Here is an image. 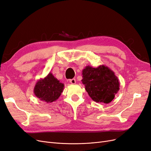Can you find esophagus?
Here are the masks:
<instances>
[{
    "mask_svg": "<svg viewBox=\"0 0 151 151\" xmlns=\"http://www.w3.org/2000/svg\"><path fill=\"white\" fill-rule=\"evenodd\" d=\"M69 82H70V83L71 84H74L76 83V80L75 79H72L69 80Z\"/></svg>",
    "mask_w": 151,
    "mask_h": 151,
    "instance_id": "esophagus-1",
    "label": "esophagus"
}]
</instances>
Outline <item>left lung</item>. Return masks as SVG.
<instances>
[{
  "label": "left lung",
  "instance_id": "8db88e82",
  "mask_svg": "<svg viewBox=\"0 0 151 151\" xmlns=\"http://www.w3.org/2000/svg\"><path fill=\"white\" fill-rule=\"evenodd\" d=\"M82 83L91 98L96 103H109L120 89V81L108 67L86 66L82 71Z\"/></svg>",
  "mask_w": 151,
  "mask_h": 151
}]
</instances>
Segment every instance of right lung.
<instances>
[{
    "mask_svg": "<svg viewBox=\"0 0 151 151\" xmlns=\"http://www.w3.org/2000/svg\"><path fill=\"white\" fill-rule=\"evenodd\" d=\"M63 88L64 84L60 83V81L50 72L45 78L37 81L34 88V94L41 101L50 103L56 101Z\"/></svg>",
    "mask_w": 151,
    "mask_h": 151,
    "instance_id": "1",
    "label": "right lung"
}]
</instances>
